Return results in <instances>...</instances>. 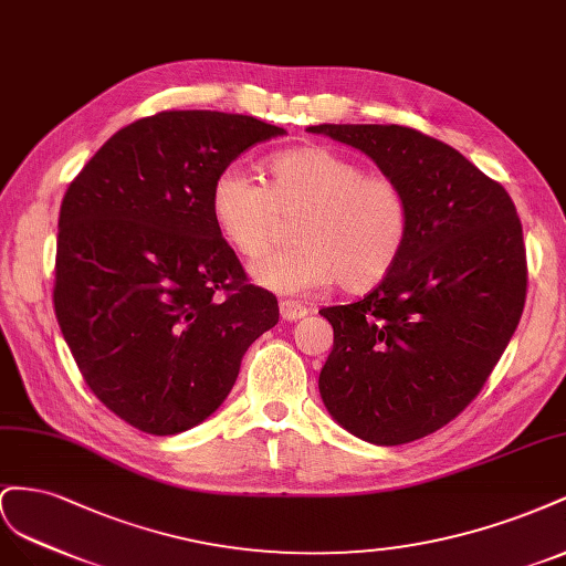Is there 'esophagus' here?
<instances>
[{"label": "esophagus", "instance_id": "1", "mask_svg": "<svg viewBox=\"0 0 566 566\" xmlns=\"http://www.w3.org/2000/svg\"><path fill=\"white\" fill-rule=\"evenodd\" d=\"M280 315H282V319H286V322H296V319L308 315V308H305V305H303L301 301L284 298V301H280Z\"/></svg>", "mask_w": 566, "mask_h": 566}]
</instances>
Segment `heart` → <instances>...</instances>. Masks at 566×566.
Listing matches in <instances>:
<instances>
[{
  "mask_svg": "<svg viewBox=\"0 0 566 566\" xmlns=\"http://www.w3.org/2000/svg\"><path fill=\"white\" fill-rule=\"evenodd\" d=\"M211 216L241 258H261L282 216L294 220L292 247L251 268L274 294H303L334 280L367 292L389 277L408 247L412 213L402 185L367 172L360 160L327 147H298L263 160V182L241 166L222 168L211 187Z\"/></svg>",
  "mask_w": 566,
  "mask_h": 566,
  "instance_id": "obj_1",
  "label": "heart"
}]
</instances>
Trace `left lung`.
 Masks as SVG:
<instances>
[{"mask_svg":"<svg viewBox=\"0 0 566 566\" xmlns=\"http://www.w3.org/2000/svg\"><path fill=\"white\" fill-rule=\"evenodd\" d=\"M360 149L410 199L398 265L365 298L322 308L334 348L319 373L329 415L400 446L455 419L520 325L526 249L510 193L448 144L402 125H311Z\"/></svg>","mask_w":566,"mask_h":566,"instance_id":"8db88e82","label":"left lung"}]
</instances>
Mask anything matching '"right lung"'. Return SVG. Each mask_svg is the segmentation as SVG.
Instances as JSON below:
<instances>
[{
	"instance_id": "1",
	"label": "right lung",
	"mask_w": 566,
	"mask_h": 566,
	"mask_svg": "<svg viewBox=\"0 0 566 566\" xmlns=\"http://www.w3.org/2000/svg\"><path fill=\"white\" fill-rule=\"evenodd\" d=\"M284 127L164 111L113 135L61 201L54 311L92 394L172 436L228 398L241 358L280 319L211 216L216 175Z\"/></svg>"
}]
</instances>
